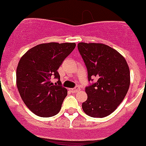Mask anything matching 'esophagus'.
<instances>
[{"label":"esophagus","instance_id":"obj_1","mask_svg":"<svg viewBox=\"0 0 146 146\" xmlns=\"http://www.w3.org/2000/svg\"><path fill=\"white\" fill-rule=\"evenodd\" d=\"M70 90H71V92H73V93H76V92L79 91V90H80V89H79V87L71 88V89H70Z\"/></svg>","mask_w":146,"mask_h":146}]
</instances>
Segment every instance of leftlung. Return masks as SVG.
Instances as JSON below:
<instances>
[{
	"label": "left lung",
	"mask_w": 146,
	"mask_h": 146,
	"mask_svg": "<svg viewBox=\"0 0 146 146\" xmlns=\"http://www.w3.org/2000/svg\"><path fill=\"white\" fill-rule=\"evenodd\" d=\"M85 62L89 81H98L86 87L87 100L82 110L91 117L103 118L111 114L123 101L131 82L130 69L125 58L115 49L101 43L78 44Z\"/></svg>",
	"instance_id": "left-lung-1"
}]
</instances>
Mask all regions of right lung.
<instances>
[{
    "label": "right lung",
    "instance_id": "1",
    "mask_svg": "<svg viewBox=\"0 0 146 146\" xmlns=\"http://www.w3.org/2000/svg\"><path fill=\"white\" fill-rule=\"evenodd\" d=\"M75 45L68 42L43 43L29 49L19 60L16 86L23 101L35 115L51 117L60 110L68 90L54 85L51 79L58 78L60 85L57 70Z\"/></svg>",
    "mask_w": 146,
    "mask_h": 146
}]
</instances>
